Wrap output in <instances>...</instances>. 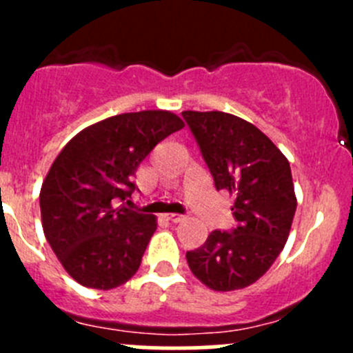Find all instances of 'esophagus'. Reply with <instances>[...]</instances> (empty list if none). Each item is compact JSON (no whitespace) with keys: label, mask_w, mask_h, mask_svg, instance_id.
<instances>
[{"label":"esophagus","mask_w":353,"mask_h":353,"mask_svg":"<svg viewBox=\"0 0 353 353\" xmlns=\"http://www.w3.org/2000/svg\"><path fill=\"white\" fill-rule=\"evenodd\" d=\"M163 219L169 220V222H172V223H179V222H183L184 216L179 215V213H165V215H163Z\"/></svg>","instance_id":"esophagus-1"}]
</instances>
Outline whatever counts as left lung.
<instances>
[{"label": "left lung", "instance_id": "left-lung-1", "mask_svg": "<svg viewBox=\"0 0 353 353\" xmlns=\"http://www.w3.org/2000/svg\"><path fill=\"white\" fill-rule=\"evenodd\" d=\"M216 191L234 198V232L213 230L186 252L201 283L216 292L245 288L261 279L285 245L297 198L290 163L254 124L220 110H183Z\"/></svg>", "mask_w": 353, "mask_h": 353}]
</instances>
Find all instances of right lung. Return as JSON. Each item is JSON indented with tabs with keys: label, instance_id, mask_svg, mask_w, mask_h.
<instances>
[{
	"label": "right lung",
	"instance_id": "1",
	"mask_svg": "<svg viewBox=\"0 0 353 353\" xmlns=\"http://www.w3.org/2000/svg\"><path fill=\"white\" fill-rule=\"evenodd\" d=\"M184 128L170 110L108 117L74 134L41 188L42 229L68 275L110 290L140 268L157 216L124 208L138 165L159 141Z\"/></svg>",
	"mask_w": 353,
	"mask_h": 353
}]
</instances>
